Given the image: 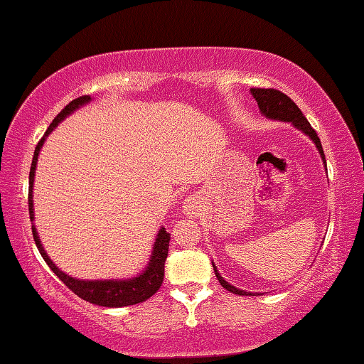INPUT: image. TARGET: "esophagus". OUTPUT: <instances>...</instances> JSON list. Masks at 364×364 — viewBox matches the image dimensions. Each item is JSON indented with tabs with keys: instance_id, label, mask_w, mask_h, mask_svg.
I'll return each mask as SVG.
<instances>
[{
	"instance_id": "34e87169",
	"label": "esophagus",
	"mask_w": 364,
	"mask_h": 364,
	"mask_svg": "<svg viewBox=\"0 0 364 364\" xmlns=\"http://www.w3.org/2000/svg\"><path fill=\"white\" fill-rule=\"evenodd\" d=\"M196 209H198V203L194 199H188L186 200V205H184V210H186L188 214H194L196 213Z\"/></svg>"
}]
</instances>
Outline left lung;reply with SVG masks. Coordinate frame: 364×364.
Wrapping results in <instances>:
<instances>
[{
    "instance_id": "left-lung-1",
    "label": "left lung",
    "mask_w": 364,
    "mask_h": 364,
    "mask_svg": "<svg viewBox=\"0 0 364 364\" xmlns=\"http://www.w3.org/2000/svg\"><path fill=\"white\" fill-rule=\"evenodd\" d=\"M252 95L255 96V100H257V102H258L259 111H262L264 116L271 117V119H278V121L291 122V124H294L297 129H301L302 132H306L309 137H311L314 142H316L317 149L322 155V159L325 160L321 139H318L316 130L312 129V126L309 124L307 119L304 117L302 111L296 106V102L292 101L289 96L284 95L283 91L274 90V88H252ZM214 273H215L217 279H219V283H220L222 287H224V289L234 292V294H238V296H250V292L240 291V289H237V287L230 286L229 283H227V281L222 278L219 273H217L215 267H214Z\"/></svg>"
}]
</instances>
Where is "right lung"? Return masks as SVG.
Masks as SVG:
<instances>
[{
  "mask_svg": "<svg viewBox=\"0 0 364 364\" xmlns=\"http://www.w3.org/2000/svg\"><path fill=\"white\" fill-rule=\"evenodd\" d=\"M90 100H91L90 96H80V97H77V100L70 101L68 105L57 114L55 119H53L50 126H48V129L46 130V134H43V137L39 140V144L36 145L34 159H32L31 171H29V196H27L31 220H34V209H32V184H34V171H36L37 156H39V151H41L43 140H46L47 135L52 132L53 127H55L65 116H68L70 112L77 109V107H80L81 105H85V102H88ZM32 235H34V242H36L37 248H39L42 258L46 259L48 268H50L53 273L58 276V279H60L70 291H73L75 294L81 297V299L88 301L91 304H96V306H102V307L134 306V304L147 301L149 297L154 296L155 292L160 289L161 283H164L165 262L168 257V245H170V234H168L166 229H160V232H159V237H156V240H155L154 253H151L149 268L145 269L144 273L139 276V278H134L129 281H80V279L70 278L68 274L62 273V271L52 263V259L47 257V253L43 252L34 225H32Z\"/></svg>",
  "mask_w": 364,
  "mask_h": 364,
  "instance_id": "obj_1",
  "label": "right lung"
}]
</instances>
